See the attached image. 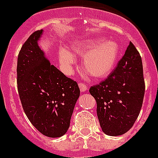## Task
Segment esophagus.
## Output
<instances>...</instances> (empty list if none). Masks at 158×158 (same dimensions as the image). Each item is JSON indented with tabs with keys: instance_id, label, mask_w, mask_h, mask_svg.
Returning a JSON list of instances; mask_svg holds the SVG:
<instances>
[{
	"instance_id": "34e87169",
	"label": "esophagus",
	"mask_w": 158,
	"mask_h": 158,
	"mask_svg": "<svg viewBox=\"0 0 158 158\" xmlns=\"http://www.w3.org/2000/svg\"><path fill=\"white\" fill-rule=\"evenodd\" d=\"M78 86H79V88H80L81 92H82V93L85 92L86 90L88 89L87 86H86L85 84H83V83H79V84H78Z\"/></svg>"
}]
</instances>
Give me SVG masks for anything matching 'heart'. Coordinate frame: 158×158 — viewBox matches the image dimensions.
I'll return each instance as SVG.
<instances>
[{"label":"heart","instance_id":"b5f03b06","mask_svg":"<svg viewBox=\"0 0 158 158\" xmlns=\"http://www.w3.org/2000/svg\"><path fill=\"white\" fill-rule=\"evenodd\" d=\"M119 45L115 40L102 37H89L70 43L69 50L59 49V60L69 70L75 62L74 56L82 57V68L94 79H103L114 69L119 55Z\"/></svg>","mask_w":158,"mask_h":158}]
</instances>
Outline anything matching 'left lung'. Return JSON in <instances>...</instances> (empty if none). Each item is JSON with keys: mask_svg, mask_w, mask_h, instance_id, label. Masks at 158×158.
Returning <instances> with one entry per match:
<instances>
[{"mask_svg": "<svg viewBox=\"0 0 158 158\" xmlns=\"http://www.w3.org/2000/svg\"><path fill=\"white\" fill-rule=\"evenodd\" d=\"M89 93L97 102L100 125L106 135H122L131 129L145 94L142 60L131 41L113 73Z\"/></svg>", "mask_w": 158, "mask_h": 158, "instance_id": "8db88e82", "label": "left lung"}]
</instances>
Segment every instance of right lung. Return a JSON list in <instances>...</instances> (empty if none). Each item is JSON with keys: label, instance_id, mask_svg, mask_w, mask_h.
<instances>
[{"label": "right lung", "instance_id": "1", "mask_svg": "<svg viewBox=\"0 0 158 158\" xmlns=\"http://www.w3.org/2000/svg\"><path fill=\"white\" fill-rule=\"evenodd\" d=\"M44 30L23 44L17 58V89L23 110L44 136L60 137L69 128L80 89L76 81L52 65L39 45Z\"/></svg>", "mask_w": 158, "mask_h": 158}]
</instances>
